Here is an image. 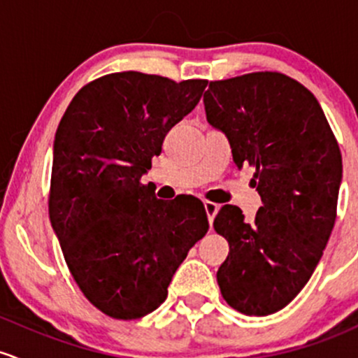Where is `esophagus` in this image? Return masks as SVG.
Instances as JSON below:
<instances>
[{
    "label": "esophagus",
    "mask_w": 358,
    "mask_h": 358,
    "mask_svg": "<svg viewBox=\"0 0 358 358\" xmlns=\"http://www.w3.org/2000/svg\"><path fill=\"white\" fill-rule=\"evenodd\" d=\"M204 208H206L208 220H210V223H213V220H215V216H216V213H218L220 206L216 203H213V201H204Z\"/></svg>",
    "instance_id": "34e87169"
}]
</instances>
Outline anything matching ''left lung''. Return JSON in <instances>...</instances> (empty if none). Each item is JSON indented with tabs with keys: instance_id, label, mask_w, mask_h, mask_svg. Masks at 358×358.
Listing matches in <instances>:
<instances>
[{
	"instance_id": "8db88e82",
	"label": "left lung",
	"mask_w": 358,
	"mask_h": 358,
	"mask_svg": "<svg viewBox=\"0 0 358 358\" xmlns=\"http://www.w3.org/2000/svg\"><path fill=\"white\" fill-rule=\"evenodd\" d=\"M203 101L233 162L255 169L252 184L262 199L252 222L233 204L216 215L215 230L230 245L216 274L220 291L243 315H272L306 286L331 235L338 143L313 92L280 72L211 81Z\"/></svg>"
}]
</instances>
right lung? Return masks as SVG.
Instances as JSON below:
<instances>
[{
  "mask_svg": "<svg viewBox=\"0 0 358 358\" xmlns=\"http://www.w3.org/2000/svg\"><path fill=\"white\" fill-rule=\"evenodd\" d=\"M206 84L136 71L103 76L72 98L55 131L52 228L76 284L111 318L157 309L210 228L198 198L167 203L142 184L167 131L194 110Z\"/></svg>",
  "mask_w": 358,
  "mask_h": 358,
  "instance_id": "obj_1",
  "label": "right lung"
}]
</instances>
